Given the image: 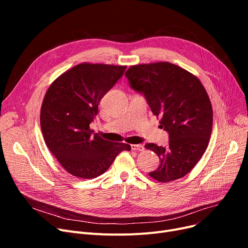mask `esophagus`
Instances as JSON below:
<instances>
[{"instance_id": "obj_1", "label": "esophagus", "mask_w": 248, "mask_h": 248, "mask_svg": "<svg viewBox=\"0 0 248 248\" xmlns=\"http://www.w3.org/2000/svg\"><path fill=\"white\" fill-rule=\"evenodd\" d=\"M131 148L133 151H139V152H141L145 150L144 145H140H140H131Z\"/></svg>"}]
</instances>
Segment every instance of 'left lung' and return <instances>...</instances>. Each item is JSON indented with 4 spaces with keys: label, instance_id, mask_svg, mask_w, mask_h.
<instances>
[{
    "label": "left lung",
    "instance_id": "1",
    "mask_svg": "<svg viewBox=\"0 0 248 248\" xmlns=\"http://www.w3.org/2000/svg\"><path fill=\"white\" fill-rule=\"evenodd\" d=\"M125 76L169 133L167 147L145 146L160 158L149 175L163 183L184 177L202 158L212 133L213 110L206 89L198 77L170 62L133 65Z\"/></svg>",
    "mask_w": 248,
    "mask_h": 248
}]
</instances>
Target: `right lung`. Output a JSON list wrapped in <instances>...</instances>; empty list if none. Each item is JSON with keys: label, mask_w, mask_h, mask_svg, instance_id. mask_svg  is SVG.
Wrapping results in <instances>:
<instances>
[{"label": "right lung", "mask_w": 248, "mask_h": 248, "mask_svg": "<svg viewBox=\"0 0 248 248\" xmlns=\"http://www.w3.org/2000/svg\"><path fill=\"white\" fill-rule=\"evenodd\" d=\"M125 68L84 62L57 77L47 90L40 113L44 140L64 170L74 177L96 178L121 152L131 150L124 142L103 140L89 127L99 101Z\"/></svg>", "instance_id": "obj_1"}]
</instances>
